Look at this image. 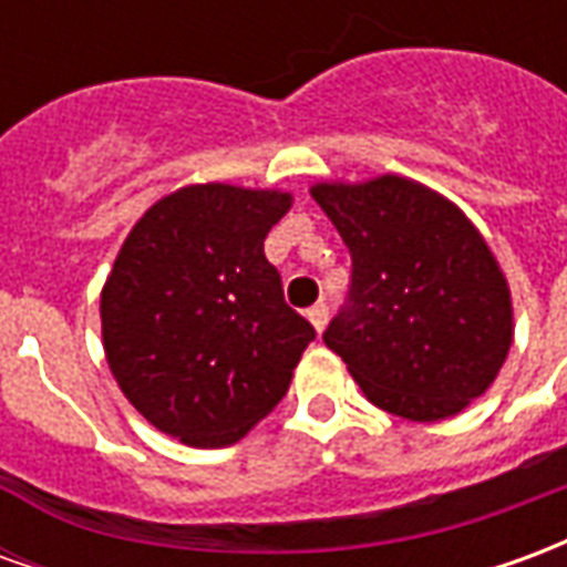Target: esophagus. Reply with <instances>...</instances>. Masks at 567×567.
<instances>
[{
  "mask_svg": "<svg viewBox=\"0 0 567 567\" xmlns=\"http://www.w3.org/2000/svg\"><path fill=\"white\" fill-rule=\"evenodd\" d=\"M307 319L312 321V328H316V331H324V324H328V307H324V303H316V307H309Z\"/></svg>",
  "mask_w": 567,
  "mask_h": 567,
  "instance_id": "obj_1",
  "label": "esophagus"
}]
</instances>
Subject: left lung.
<instances>
[{"mask_svg": "<svg viewBox=\"0 0 567 567\" xmlns=\"http://www.w3.org/2000/svg\"><path fill=\"white\" fill-rule=\"evenodd\" d=\"M312 197L352 255L328 349L392 416L462 413L513 343L511 288L486 239L455 203L401 175L316 185Z\"/></svg>", "mask_w": 567, "mask_h": 567, "instance_id": "1", "label": "left lung"}]
</instances>
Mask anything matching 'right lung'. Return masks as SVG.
Masks as SVG:
<instances>
[{"label":"right lung","mask_w":567,"mask_h":567,"mask_svg":"<svg viewBox=\"0 0 567 567\" xmlns=\"http://www.w3.org/2000/svg\"><path fill=\"white\" fill-rule=\"evenodd\" d=\"M288 209L282 190L187 185L142 215L105 279L109 368L130 404L187 446L246 437L316 340L264 255Z\"/></svg>","instance_id":"1"}]
</instances>
